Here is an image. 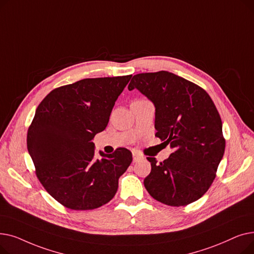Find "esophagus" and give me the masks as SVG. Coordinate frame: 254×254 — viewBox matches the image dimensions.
I'll use <instances>...</instances> for the list:
<instances>
[{"mask_svg":"<svg viewBox=\"0 0 254 254\" xmlns=\"http://www.w3.org/2000/svg\"><path fill=\"white\" fill-rule=\"evenodd\" d=\"M144 157L139 154L138 152H132V161H134V163H139L140 161H142Z\"/></svg>","mask_w":254,"mask_h":254,"instance_id":"34e87169","label":"esophagus"}]
</instances>
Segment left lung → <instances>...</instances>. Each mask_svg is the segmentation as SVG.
Returning a JSON list of instances; mask_svg holds the SVG:
<instances>
[{"label":"left lung","mask_w":254,"mask_h":254,"mask_svg":"<svg viewBox=\"0 0 254 254\" xmlns=\"http://www.w3.org/2000/svg\"><path fill=\"white\" fill-rule=\"evenodd\" d=\"M127 88H137L154 104L155 136L173 149L161 163L147 157L151 172L145 189L156 201L174 207L202 197L225 148L221 118L207 91L167 71L137 74Z\"/></svg>","instance_id":"1"}]
</instances>
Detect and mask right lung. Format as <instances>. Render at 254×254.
Returning <instances> with one entry per match:
<instances>
[{"label":"right lung","instance_id":"add662e5","mask_svg":"<svg viewBox=\"0 0 254 254\" xmlns=\"http://www.w3.org/2000/svg\"><path fill=\"white\" fill-rule=\"evenodd\" d=\"M130 78L82 79L51 90L39 104L28 129V150L39 181L63 206L92 210L115 195L131 152L117 148L97 159L92 139L106 128Z\"/></svg>","mask_w":254,"mask_h":254}]
</instances>
